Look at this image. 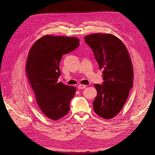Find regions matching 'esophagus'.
Listing matches in <instances>:
<instances>
[{
  "instance_id": "1",
  "label": "esophagus",
  "mask_w": 155,
  "mask_h": 155,
  "mask_svg": "<svg viewBox=\"0 0 155 155\" xmlns=\"http://www.w3.org/2000/svg\"><path fill=\"white\" fill-rule=\"evenodd\" d=\"M85 87H86V85H81V84H80V85H78V89H79V90H81V89H84Z\"/></svg>"
}]
</instances>
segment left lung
<instances>
[{"label": "left lung", "instance_id": "1", "mask_svg": "<svg viewBox=\"0 0 155 155\" xmlns=\"http://www.w3.org/2000/svg\"><path fill=\"white\" fill-rule=\"evenodd\" d=\"M84 39L92 50L104 83L95 84L97 94L93 109L101 118L111 119L122 109L133 87V68L125 46L112 34H94Z\"/></svg>", "mask_w": 155, "mask_h": 155}]
</instances>
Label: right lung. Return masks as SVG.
<instances>
[{
  "instance_id": "right-lung-1",
  "label": "right lung",
  "mask_w": 155,
  "mask_h": 155,
  "mask_svg": "<svg viewBox=\"0 0 155 155\" xmlns=\"http://www.w3.org/2000/svg\"><path fill=\"white\" fill-rule=\"evenodd\" d=\"M75 37L46 35L33 45L26 64V72L41 110L48 118L58 120L68 114L76 87L58 82L59 63L63 54L78 48Z\"/></svg>"
}]
</instances>
